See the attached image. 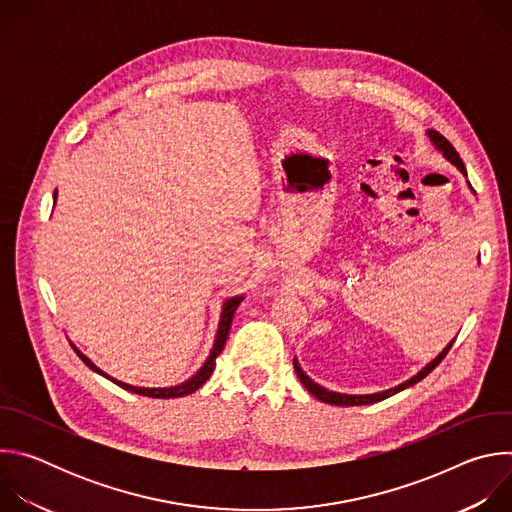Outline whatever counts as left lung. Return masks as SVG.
<instances>
[{
	"label": "left lung",
	"instance_id": "8db88e82",
	"mask_svg": "<svg viewBox=\"0 0 512 512\" xmlns=\"http://www.w3.org/2000/svg\"><path fill=\"white\" fill-rule=\"evenodd\" d=\"M427 135H429V139L433 141V145L440 152H444V156L464 174V176H468V172H466V166H464V162H462V158H460V154L454 150V145L440 133V131H427ZM452 344H454V340L446 346V350L437 356V358H433L427 367L423 369V371H419L415 377H411L409 381H405V383H401L399 387H395V389H389V391H383V393H375V395H342V393H334V391H328V389H324V387H320L318 383H314L304 371H302V367L298 364V360L294 358V369H296V373H298V377H300V381H302V385L316 397V399H320V401H324V403H330V405H338V407H352V405H371V403H377V401H383V399H387V397H391V395H395V393H399V391H403V389H407V387H411V385H415V383H419L421 379H425L437 364H440L444 358H446V354L450 352V348H452Z\"/></svg>",
	"mask_w": 512,
	"mask_h": 512
}]
</instances>
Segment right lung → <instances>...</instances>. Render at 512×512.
I'll list each match as a JSON object with an SVG mask.
<instances>
[{
  "label": "right lung",
  "instance_id": "add662e5",
  "mask_svg": "<svg viewBox=\"0 0 512 512\" xmlns=\"http://www.w3.org/2000/svg\"><path fill=\"white\" fill-rule=\"evenodd\" d=\"M54 200H56V192H54ZM243 302V298L239 296V298H231L227 304H225V308H223V316H221V326H218V332H216V342H214V348H212V352H210V356H208V360L202 364V369L192 377V379H188L186 383H182V385H176V387H168V389H145V387H131V385H125V383H121V381H115V379H111V377H107L103 371H99L95 364L83 354V352H79V348H75V352L79 354V358L87 364L89 369H93L95 373H99V375H103V377H107L109 381H113L115 385H119L121 389H125V391H131V393H137V395H143V397H152V399H174V397H184V395H190V393H194L196 389H200L206 381H208V377L212 375V371H214V364H216V356L223 352V348H225V344H227V338H229V330H231V324H233V318H235V310L239 308V304Z\"/></svg>",
  "mask_w": 512,
  "mask_h": 512
}]
</instances>
